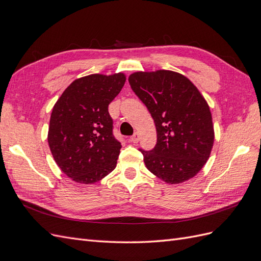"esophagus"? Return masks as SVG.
<instances>
[{
    "label": "esophagus",
    "instance_id": "34e87169",
    "mask_svg": "<svg viewBox=\"0 0 261 261\" xmlns=\"http://www.w3.org/2000/svg\"><path fill=\"white\" fill-rule=\"evenodd\" d=\"M129 140L132 141V143H134V144H137L138 141H139V134L138 133L134 134V135L129 138Z\"/></svg>",
    "mask_w": 261,
    "mask_h": 261
}]
</instances>
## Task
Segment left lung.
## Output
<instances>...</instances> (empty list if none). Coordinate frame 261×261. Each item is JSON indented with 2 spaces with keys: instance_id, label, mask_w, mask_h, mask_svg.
Masks as SVG:
<instances>
[{
  "instance_id": "1",
  "label": "left lung",
  "mask_w": 261,
  "mask_h": 261,
  "mask_svg": "<svg viewBox=\"0 0 261 261\" xmlns=\"http://www.w3.org/2000/svg\"><path fill=\"white\" fill-rule=\"evenodd\" d=\"M128 82L156 128L154 148L140 149L147 169L168 184L194 177L206 164L215 140L207 101L187 77L172 70L136 72Z\"/></svg>"
}]
</instances>
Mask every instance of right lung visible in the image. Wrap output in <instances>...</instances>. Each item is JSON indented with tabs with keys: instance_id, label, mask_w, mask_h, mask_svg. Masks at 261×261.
Instances as JSON below:
<instances>
[{
	"instance_id": "obj_1",
	"label": "right lung",
	"mask_w": 261,
	"mask_h": 261,
	"mask_svg": "<svg viewBox=\"0 0 261 261\" xmlns=\"http://www.w3.org/2000/svg\"><path fill=\"white\" fill-rule=\"evenodd\" d=\"M126 77L92 74L74 81L54 105L48 133L51 153L69 178L93 184L116 167L122 148L113 135L109 105Z\"/></svg>"
}]
</instances>
